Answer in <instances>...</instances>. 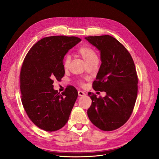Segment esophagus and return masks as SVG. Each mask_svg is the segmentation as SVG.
I'll use <instances>...</instances> for the list:
<instances>
[{
	"mask_svg": "<svg viewBox=\"0 0 159 159\" xmlns=\"http://www.w3.org/2000/svg\"><path fill=\"white\" fill-rule=\"evenodd\" d=\"M78 94L79 96H84L85 95V93H84V92L81 91V90H79L78 91Z\"/></svg>",
	"mask_w": 159,
	"mask_h": 159,
	"instance_id": "1",
	"label": "esophagus"
}]
</instances>
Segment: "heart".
Segmentation results:
<instances>
[{
	"label": "heart",
	"mask_w": 159,
	"mask_h": 159,
	"mask_svg": "<svg viewBox=\"0 0 159 159\" xmlns=\"http://www.w3.org/2000/svg\"><path fill=\"white\" fill-rule=\"evenodd\" d=\"M78 54L83 58L86 64L88 65L94 61H98V55L96 54L95 50L89 45H83L80 47L78 51ZM70 62V57L69 55H66L63 59V67L67 69Z\"/></svg>",
	"instance_id": "b5f03b06"
}]
</instances>
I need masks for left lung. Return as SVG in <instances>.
Wrapping results in <instances>:
<instances>
[{
	"instance_id": "8db88e82",
	"label": "left lung",
	"mask_w": 159,
	"mask_h": 159,
	"mask_svg": "<svg viewBox=\"0 0 159 159\" xmlns=\"http://www.w3.org/2000/svg\"><path fill=\"white\" fill-rule=\"evenodd\" d=\"M85 39L100 50L101 55L102 64L93 87L106 93L105 97L90 96L92 104L87 114L100 129L114 131L125 124L134 108L138 90L134 61L127 49L111 35Z\"/></svg>"
}]
</instances>
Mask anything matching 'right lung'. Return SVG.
<instances>
[{
    "instance_id": "right-lung-1",
    "label": "right lung",
    "mask_w": 159,
    "mask_h": 159,
    "mask_svg": "<svg viewBox=\"0 0 159 159\" xmlns=\"http://www.w3.org/2000/svg\"><path fill=\"white\" fill-rule=\"evenodd\" d=\"M80 41L75 36L46 37L35 43L24 59L20 74L22 103L30 120L44 131H57L69 120L78 92L67 86L59 94L53 84L65 75L64 56Z\"/></svg>"
}]
</instances>
